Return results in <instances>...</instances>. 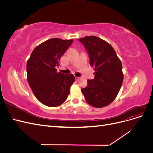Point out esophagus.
<instances>
[{
  "label": "esophagus",
  "instance_id": "34e87169",
  "mask_svg": "<svg viewBox=\"0 0 153 153\" xmlns=\"http://www.w3.org/2000/svg\"><path fill=\"white\" fill-rule=\"evenodd\" d=\"M75 79H76V81H78V80H79L80 79V77H78V76H75Z\"/></svg>",
  "mask_w": 153,
  "mask_h": 153
}]
</instances>
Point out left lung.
I'll return each mask as SVG.
<instances>
[{"instance_id":"8db88e82","label":"left lung","mask_w":153,"mask_h":153,"mask_svg":"<svg viewBox=\"0 0 153 153\" xmlns=\"http://www.w3.org/2000/svg\"><path fill=\"white\" fill-rule=\"evenodd\" d=\"M84 44L94 68V78L87 80V85L82 92L88 104L102 108L110 104L121 89L124 75L122 63L108 43L94 36L78 39Z\"/></svg>"}]
</instances>
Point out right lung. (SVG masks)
Wrapping results in <instances>:
<instances>
[{
	"label": "right lung",
	"mask_w": 153,
	"mask_h": 153,
	"mask_svg": "<svg viewBox=\"0 0 153 153\" xmlns=\"http://www.w3.org/2000/svg\"><path fill=\"white\" fill-rule=\"evenodd\" d=\"M73 39H50L34 49L27 62V80L36 98L41 103L55 107L62 104L75 81L73 74L57 71L60 59Z\"/></svg>",
	"instance_id": "obj_1"
}]
</instances>
